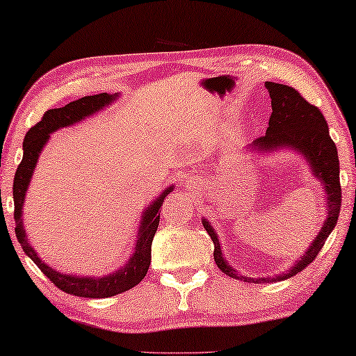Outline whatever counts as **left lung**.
Returning <instances> with one entry per match:
<instances>
[{
  "mask_svg": "<svg viewBox=\"0 0 356 356\" xmlns=\"http://www.w3.org/2000/svg\"><path fill=\"white\" fill-rule=\"evenodd\" d=\"M265 88L270 92L273 113L264 137L254 140L248 145V151L254 153H275L277 149H293L305 157L314 178L322 183L326 197V219L316 240L307 248L306 254L296 260L282 275L275 277H246L238 275L235 268L224 259L216 230L208 219H202V224L211 236L214 244V261L224 275L233 279H241L244 282H277L295 276L296 273L314 261L322 250L326 238L334 230L341 211V181H339V157L333 140L330 137L328 124L322 112L302 97L292 86L265 81Z\"/></svg>",
  "mask_w": 356,
  "mask_h": 356,
  "instance_id": "obj_1",
  "label": "left lung"
}]
</instances>
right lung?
<instances>
[{
	"label": "right lung",
	"mask_w": 356,
	"mask_h": 356,
	"mask_svg": "<svg viewBox=\"0 0 356 356\" xmlns=\"http://www.w3.org/2000/svg\"><path fill=\"white\" fill-rule=\"evenodd\" d=\"M118 96V92H115V95L101 92V95L95 96H85L80 97L79 101L69 102L67 106L60 108H50L49 112H45L42 120L26 132L25 142H23V159L14 177L15 236L22 244L23 252L38 265L39 270L42 271L58 289L66 293L81 296V298H108V296L123 293L126 290L136 287V285L147 276V271L151 264V243H153L154 233L157 230V225H159V208L162 207V202H164L165 197L173 191V186L167 188L154 202H151L149 205L143 209L142 216H140L142 219H140L138 224L136 246H134V252L129 260L126 261V265L102 277L64 275V273L56 271L51 266L44 264L36 254V250H34V248L30 244V241H28L26 232L23 229L22 209L23 203H25L26 191L30 188L34 168L38 165L40 151L44 149L45 143L49 142L50 134L61 129V127L80 123L81 120L97 113L99 110L112 106L115 99Z\"/></svg>",
	"instance_id": "add662e5"
}]
</instances>
